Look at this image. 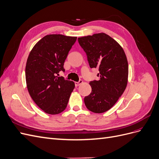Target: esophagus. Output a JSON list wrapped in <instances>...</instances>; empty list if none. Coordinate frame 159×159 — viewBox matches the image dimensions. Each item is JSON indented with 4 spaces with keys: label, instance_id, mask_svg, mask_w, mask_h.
<instances>
[{
    "label": "esophagus",
    "instance_id": "obj_1",
    "mask_svg": "<svg viewBox=\"0 0 159 159\" xmlns=\"http://www.w3.org/2000/svg\"><path fill=\"white\" fill-rule=\"evenodd\" d=\"M82 83H83V81L82 80H80L79 81H75V85L77 87V86H79L81 84H82Z\"/></svg>",
    "mask_w": 159,
    "mask_h": 159
}]
</instances>
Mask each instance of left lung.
<instances>
[{
    "mask_svg": "<svg viewBox=\"0 0 159 159\" xmlns=\"http://www.w3.org/2000/svg\"><path fill=\"white\" fill-rule=\"evenodd\" d=\"M91 68H98L99 80L89 82L91 93L84 98L86 107L95 113L107 111L116 103L128 81V62L122 47L105 33L78 38Z\"/></svg>",
    "mask_w": 159,
    "mask_h": 159,
    "instance_id": "left-lung-1",
    "label": "left lung"
}]
</instances>
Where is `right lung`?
I'll return each instance as SVG.
<instances>
[{"instance_id": "obj_1", "label": "right lung", "mask_w": 159, "mask_h": 159, "mask_svg": "<svg viewBox=\"0 0 159 159\" xmlns=\"http://www.w3.org/2000/svg\"><path fill=\"white\" fill-rule=\"evenodd\" d=\"M77 37L50 34L33 47L26 65L28 91L35 103L46 113L56 115L67 107L75 88L74 81L57 76L65 71L64 61Z\"/></svg>"}]
</instances>
